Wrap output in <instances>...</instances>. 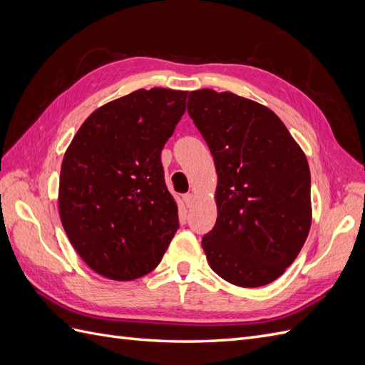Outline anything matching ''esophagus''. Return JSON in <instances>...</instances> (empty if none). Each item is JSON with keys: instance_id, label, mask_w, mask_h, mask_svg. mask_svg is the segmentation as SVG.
Instances as JSON below:
<instances>
[{"instance_id": "1", "label": "esophagus", "mask_w": 365, "mask_h": 365, "mask_svg": "<svg viewBox=\"0 0 365 365\" xmlns=\"http://www.w3.org/2000/svg\"><path fill=\"white\" fill-rule=\"evenodd\" d=\"M182 201H184V204H185L187 207H190V205L193 204V201H195V195H193V193H185V195H182Z\"/></svg>"}]
</instances>
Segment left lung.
Masks as SVG:
<instances>
[{
    "label": "left lung",
    "instance_id": "obj_1",
    "mask_svg": "<svg viewBox=\"0 0 365 365\" xmlns=\"http://www.w3.org/2000/svg\"><path fill=\"white\" fill-rule=\"evenodd\" d=\"M187 111L212 152L217 219L202 237L212 269L242 288L279 279L312 220L303 150L271 109L233 93L197 90Z\"/></svg>",
    "mask_w": 365,
    "mask_h": 365
}]
</instances>
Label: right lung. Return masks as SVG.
Listing matches in <instances>:
<instances>
[{"label":"right lung","instance_id":"add662e5","mask_svg":"<svg viewBox=\"0 0 365 365\" xmlns=\"http://www.w3.org/2000/svg\"><path fill=\"white\" fill-rule=\"evenodd\" d=\"M187 91L138 90L98 108L61 168L59 215L82 260L128 282L158 267L176 230L161 150L185 113Z\"/></svg>","mask_w":365,"mask_h":365}]
</instances>
